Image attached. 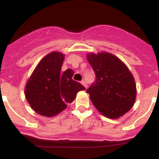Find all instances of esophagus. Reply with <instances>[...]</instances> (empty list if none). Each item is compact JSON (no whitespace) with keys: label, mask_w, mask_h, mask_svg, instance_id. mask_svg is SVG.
Listing matches in <instances>:
<instances>
[{"label":"esophagus","mask_w":159,"mask_h":159,"mask_svg":"<svg viewBox=\"0 0 159 159\" xmlns=\"http://www.w3.org/2000/svg\"><path fill=\"white\" fill-rule=\"evenodd\" d=\"M81 84H82L83 85H84V88H88V84H87L86 81H85V80H82V81H81Z\"/></svg>","instance_id":"obj_1"}]
</instances>
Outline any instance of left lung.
Instances as JSON below:
<instances>
[{"mask_svg":"<svg viewBox=\"0 0 159 159\" xmlns=\"http://www.w3.org/2000/svg\"><path fill=\"white\" fill-rule=\"evenodd\" d=\"M95 80L86 92L99 112L110 119L127 113L135 101L136 85L127 67L108 52L88 55Z\"/></svg>","mask_w":159,"mask_h":159,"instance_id":"1","label":"left lung"}]
</instances>
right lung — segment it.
<instances>
[{
	"mask_svg": "<svg viewBox=\"0 0 159 159\" xmlns=\"http://www.w3.org/2000/svg\"><path fill=\"white\" fill-rule=\"evenodd\" d=\"M64 59L62 53H49L40 60L26 84L25 97L32 109L41 116H56L74 100L77 92L85 90L72 80V70L60 71Z\"/></svg>",
	"mask_w": 159,
	"mask_h": 159,
	"instance_id": "right-lung-1",
	"label": "right lung"
}]
</instances>
